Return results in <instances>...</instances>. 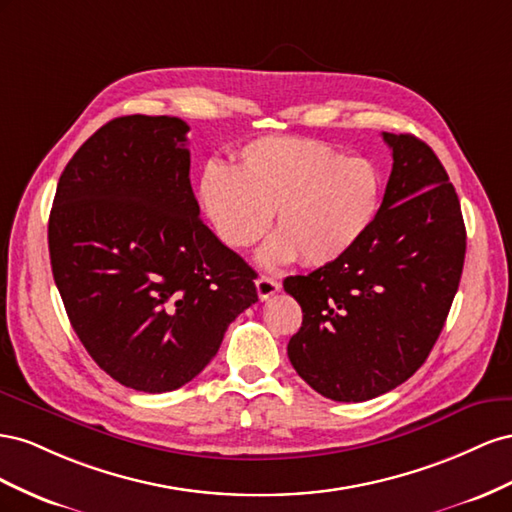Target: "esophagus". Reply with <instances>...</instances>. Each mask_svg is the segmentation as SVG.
I'll return each instance as SVG.
<instances>
[{
	"mask_svg": "<svg viewBox=\"0 0 512 512\" xmlns=\"http://www.w3.org/2000/svg\"><path fill=\"white\" fill-rule=\"evenodd\" d=\"M255 287H257L259 300H268V298H272L276 294V291L281 289V283L276 281V279H272V276H261V279H257Z\"/></svg>",
	"mask_w": 512,
	"mask_h": 512,
	"instance_id": "34e87169",
	"label": "esophagus"
}]
</instances>
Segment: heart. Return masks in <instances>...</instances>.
I'll use <instances>...</instances> for the list:
<instances>
[{
  "instance_id": "b5f03b06",
  "label": "heart",
  "mask_w": 512,
  "mask_h": 512,
  "mask_svg": "<svg viewBox=\"0 0 512 512\" xmlns=\"http://www.w3.org/2000/svg\"><path fill=\"white\" fill-rule=\"evenodd\" d=\"M384 188V169L369 156H347L317 139L261 137L240 150L236 169H203L199 197L229 248L253 246L276 214L261 261L302 257L306 266H328L367 238Z\"/></svg>"
}]
</instances>
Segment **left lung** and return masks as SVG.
Returning <instances> with one entry per match:
<instances>
[{
  "label": "left lung",
  "instance_id": "obj_1",
  "mask_svg": "<svg viewBox=\"0 0 512 512\" xmlns=\"http://www.w3.org/2000/svg\"><path fill=\"white\" fill-rule=\"evenodd\" d=\"M392 171L377 223L354 251L283 287L302 306L287 356L321 397L358 403L427 360L459 289L465 225L440 158L414 135L382 133Z\"/></svg>",
  "mask_w": 512,
  "mask_h": 512
}]
</instances>
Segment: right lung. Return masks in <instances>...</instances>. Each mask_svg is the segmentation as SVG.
<instances>
[{"label":"right lung","mask_w":512,"mask_h":512,"mask_svg":"<svg viewBox=\"0 0 512 512\" xmlns=\"http://www.w3.org/2000/svg\"><path fill=\"white\" fill-rule=\"evenodd\" d=\"M188 124L107 122L70 158L49 216L53 279L87 354L115 382L169 392L257 302L255 270L199 218Z\"/></svg>","instance_id":"right-lung-1"}]
</instances>
